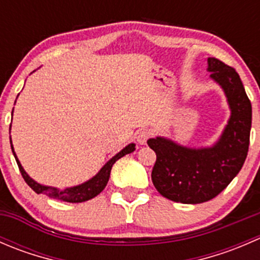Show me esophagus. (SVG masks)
Instances as JSON below:
<instances>
[{"label":"esophagus","mask_w":260,"mask_h":260,"mask_svg":"<svg viewBox=\"0 0 260 260\" xmlns=\"http://www.w3.org/2000/svg\"><path fill=\"white\" fill-rule=\"evenodd\" d=\"M151 136H152L151 131L141 129V131H138L137 135H136V140H137V142L140 143V145H145V143L147 142V140H148V138H151Z\"/></svg>","instance_id":"obj_1"}]
</instances>
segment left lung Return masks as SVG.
Wrapping results in <instances>:
<instances>
[{"mask_svg": "<svg viewBox=\"0 0 260 260\" xmlns=\"http://www.w3.org/2000/svg\"><path fill=\"white\" fill-rule=\"evenodd\" d=\"M208 72L224 90L232 112L217 142L190 148L165 137L147 141L157 156L152 182L175 203L201 204L214 199L239 174L248 154L251 104L239 74L216 57H208Z\"/></svg>", "mask_w": 260, "mask_h": 260, "instance_id": "1", "label": "left lung"}]
</instances>
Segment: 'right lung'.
Masks as SVG:
<instances>
[{"mask_svg": "<svg viewBox=\"0 0 260 260\" xmlns=\"http://www.w3.org/2000/svg\"><path fill=\"white\" fill-rule=\"evenodd\" d=\"M10 129H11V127H10ZM10 142H11V137H10ZM135 147H136L135 143H129L128 146H125L122 151L118 152L114 157H112V158L109 159L103 167H102L101 171H99L95 176L91 177V179L86 181V182L81 183V185H78V186H73V187H67L65 190H59V188L56 187L44 186L41 185V183L36 182L35 180L31 179V177L26 174L23 167L21 166L20 161H18L16 153H15L14 151V146H12V142H11L12 153H14L18 169H20L21 175H22L23 180L26 181V183H27V185L30 186L36 193H44V195L49 196V198L56 199V200L67 201V203H83V201H88L90 200V199L95 198L96 195H99V193L104 190L107 183H108L109 176H111V170L112 167H113V165L115 164V161H118L120 157L125 156V154L132 153V152L136 149Z\"/></svg>", "mask_w": 260, "mask_h": 260, "instance_id": "right-lung-1", "label": "right lung"}]
</instances>
